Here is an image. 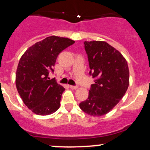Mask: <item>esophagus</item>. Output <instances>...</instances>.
<instances>
[{"label":"esophagus","instance_id":"obj_1","mask_svg":"<svg viewBox=\"0 0 150 150\" xmlns=\"http://www.w3.org/2000/svg\"><path fill=\"white\" fill-rule=\"evenodd\" d=\"M69 87H70L72 89H74V90H75V89L78 88V86H70Z\"/></svg>","mask_w":150,"mask_h":150}]
</instances>
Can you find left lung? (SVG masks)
Returning a JSON list of instances; mask_svg holds the SVG:
<instances>
[{
	"label": "left lung",
	"mask_w": 150,
	"mask_h": 150,
	"mask_svg": "<svg viewBox=\"0 0 150 150\" xmlns=\"http://www.w3.org/2000/svg\"><path fill=\"white\" fill-rule=\"evenodd\" d=\"M89 75L94 78L88 97L80 103L84 112L102 116L114 108L129 86V69L122 55L104 41H85Z\"/></svg>",
	"instance_id": "left-lung-1"
}]
</instances>
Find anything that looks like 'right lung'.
Instances as JSON below:
<instances>
[{
  "instance_id": "add662e5",
  "label": "right lung",
  "mask_w": 150,
  "mask_h": 150,
  "mask_svg": "<svg viewBox=\"0 0 150 150\" xmlns=\"http://www.w3.org/2000/svg\"><path fill=\"white\" fill-rule=\"evenodd\" d=\"M71 39L57 36L47 37L35 43L22 56L16 74V86L22 101L39 115L57 111L65 90L55 78L50 80L59 54L72 45Z\"/></svg>"
}]
</instances>
